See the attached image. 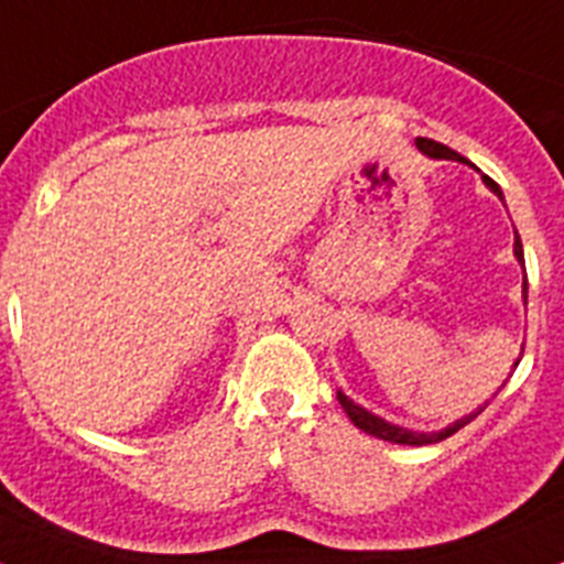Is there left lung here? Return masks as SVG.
<instances>
[{
    "mask_svg": "<svg viewBox=\"0 0 564 564\" xmlns=\"http://www.w3.org/2000/svg\"><path fill=\"white\" fill-rule=\"evenodd\" d=\"M415 143H417V149H421V152L426 154V158H435V161L468 163L466 158H463V154L455 152V149L443 147V143H437V141H430V138H417ZM468 166H475V163H468ZM482 183H486V186L491 188V192H495L497 197H500V200H502V188L497 186V183L491 181V177H486V174H482ZM502 203H506V200H502ZM514 257H517V262H520L522 271H525V253H522V242H520V234H517V231H514ZM522 302H525V305H528V279L525 276H522ZM520 358H522V352H520ZM520 358H517V361H514V367H517V364H520ZM336 395H338V403H341V406H344V412H347V417H350V421L356 423L358 430L367 432V435H372V437H381V441L401 443V446H426V443L446 441V437L455 435L457 430H463V426H466L468 421H475V417L480 415V412L488 406V401H486V403H482V406H477V410L471 412V415H463L460 421L449 423V426H446V430H441V432H412V430H406V426H395V423H390V421H383V417L372 415L370 410H364L361 403H356V401H352V398H347L341 390H338Z\"/></svg>",
    "mask_w": 564,
    "mask_h": 564,
    "instance_id": "left-lung-1",
    "label": "left lung"
}]
</instances>
